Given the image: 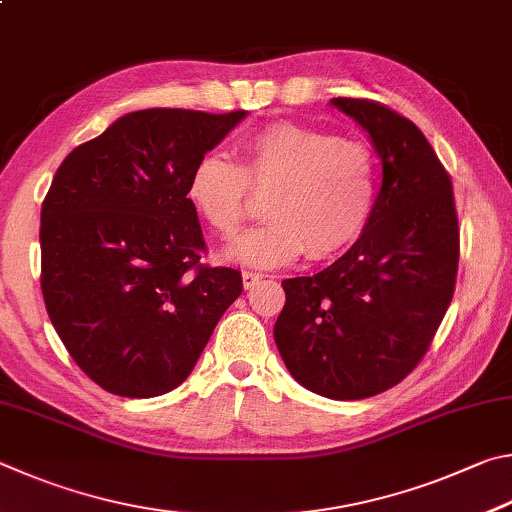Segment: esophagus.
<instances>
[{"instance_id": "obj_1", "label": "esophagus", "mask_w": 512, "mask_h": 512, "mask_svg": "<svg viewBox=\"0 0 512 512\" xmlns=\"http://www.w3.org/2000/svg\"><path fill=\"white\" fill-rule=\"evenodd\" d=\"M263 279H265V276L258 274V272H242V285H245V290L254 288V285H258Z\"/></svg>"}]
</instances>
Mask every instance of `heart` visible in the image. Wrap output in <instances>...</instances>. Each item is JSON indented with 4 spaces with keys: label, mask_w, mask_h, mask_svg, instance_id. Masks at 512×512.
<instances>
[{
    "label": "heart",
    "mask_w": 512,
    "mask_h": 512,
    "mask_svg": "<svg viewBox=\"0 0 512 512\" xmlns=\"http://www.w3.org/2000/svg\"><path fill=\"white\" fill-rule=\"evenodd\" d=\"M251 191L272 193L263 227L240 236L224 256L251 267H281L306 254L328 261L362 238L378 197L369 146L297 123H272L242 141V164L209 152L188 177V202L220 236H236Z\"/></svg>",
    "instance_id": "1"
}]
</instances>
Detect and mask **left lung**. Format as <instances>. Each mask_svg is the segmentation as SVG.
I'll list each match as a JSON object with an SVG mask.
<instances>
[{"label": "left lung", "mask_w": 512, "mask_h": 512, "mask_svg": "<svg viewBox=\"0 0 512 512\" xmlns=\"http://www.w3.org/2000/svg\"><path fill=\"white\" fill-rule=\"evenodd\" d=\"M382 161L371 222L342 258L285 279L274 339L292 378L333 400L396 387L423 360L454 297L459 218L452 179L425 134L369 98H333Z\"/></svg>", "instance_id": "8db88e82"}]
</instances>
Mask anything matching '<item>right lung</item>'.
Here are the masks:
<instances>
[{
    "instance_id": "right-lung-1",
    "label": "right lung",
    "mask_w": 512,
    "mask_h": 512,
    "mask_svg": "<svg viewBox=\"0 0 512 512\" xmlns=\"http://www.w3.org/2000/svg\"><path fill=\"white\" fill-rule=\"evenodd\" d=\"M245 110L130 112L62 161L42 202V294L62 344L98 387L155 398L193 371L242 292L206 267L193 166Z\"/></svg>"
}]
</instances>
